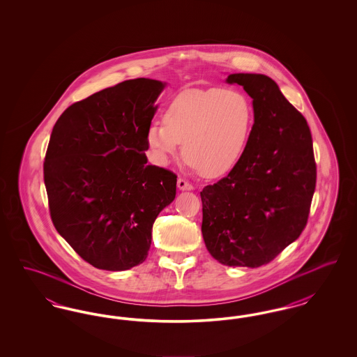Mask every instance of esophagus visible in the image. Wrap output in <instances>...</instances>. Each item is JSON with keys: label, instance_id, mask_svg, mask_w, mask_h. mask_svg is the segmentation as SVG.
Masks as SVG:
<instances>
[{"label": "esophagus", "instance_id": "34e87169", "mask_svg": "<svg viewBox=\"0 0 357 357\" xmlns=\"http://www.w3.org/2000/svg\"><path fill=\"white\" fill-rule=\"evenodd\" d=\"M178 187H179V190H192L194 188V186L191 183H188L183 178L178 179Z\"/></svg>", "mask_w": 357, "mask_h": 357}]
</instances>
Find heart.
<instances>
[{"mask_svg":"<svg viewBox=\"0 0 357 357\" xmlns=\"http://www.w3.org/2000/svg\"><path fill=\"white\" fill-rule=\"evenodd\" d=\"M253 123V102L242 91L192 88L172 99L163 123L150 126L147 142L160 163H167L185 143L183 155L190 163L206 176H220L239 162Z\"/></svg>","mask_w":357,"mask_h":357,"instance_id":"b5f03b06","label":"heart"}]
</instances>
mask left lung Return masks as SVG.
I'll return each mask as SVG.
<instances>
[{
    "label": "left lung",
    "instance_id": "obj_1",
    "mask_svg": "<svg viewBox=\"0 0 357 357\" xmlns=\"http://www.w3.org/2000/svg\"><path fill=\"white\" fill-rule=\"evenodd\" d=\"M253 99L255 124L236 167L201 191L208 253L226 266L269 264L305 229L316 188L305 118L271 77L229 75Z\"/></svg>",
    "mask_w": 357,
    "mask_h": 357
}]
</instances>
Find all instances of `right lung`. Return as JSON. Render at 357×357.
<instances>
[{"label":"right lung","instance_id":"add662e5","mask_svg":"<svg viewBox=\"0 0 357 357\" xmlns=\"http://www.w3.org/2000/svg\"><path fill=\"white\" fill-rule=\"evenodd\" d=\"M163 83L121 82L73 102L57 119L44 162L52 222L102 271L142 264L158 214L176 194L172 171L147 165V131Z\"/></svg>","mask_w":357,"mask_h":357}]
</instances>
